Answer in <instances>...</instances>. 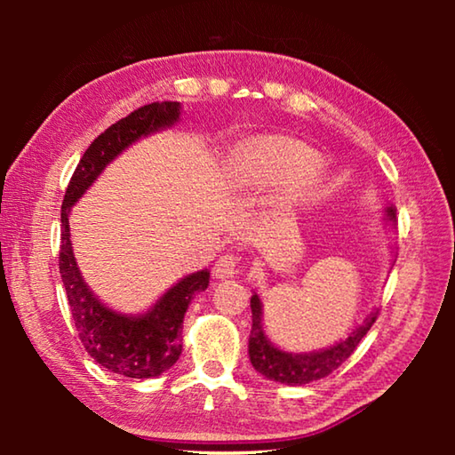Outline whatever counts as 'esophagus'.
Masks as SVG:
<instances>
[{
    "label": "esophagus",
    "mask_w": 455,
    "mask_h": 455,
    "mask_svg": "<svg viewBox=\"0 0 455 455\" xmlns=\"http://www.w3.org/2000/svg\"><path fill=\"white\" fill-rule=\"evenodd\" d=\"M238 255H235V252H227V255H222L217 265H214L212 273L217 279H230V276H235L238 273Z\"/></svg>",
    "instance_id": "obj_1"
}]
</instances>
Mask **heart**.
I'll return each instance as SVG.
<instances>
[{"mask_svg": "<svg viewBox=\"0 0 455 455\" xmlns=\"http://www.w3.org/2000/svg\"><path fill=\"white\" fill-rule=\"evenodd\" d=\"M241 164L251 180L260 187L276 184L291 175L287 198L295 203L309 200L321 182L317 152L295 138H255L241 148Z\"/></svg>", "mask_w": 455, "mask_h": 455, "instance_id": "1", "label": "heart"}]
</instances>
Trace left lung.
I'll use <instances>...</instances> for the list:
<instances>
[{
	"mask_svg": "<svg viewBox=\"0 0 455 455\" xmlns=\"http://www.w3.org/2000/svg\"><path fill=\"white\" fill-rule=\"evenodd\" d=\"M389 219H395L394 209L387 211ZM251 311H252V331L249 339V355L251 363L257 369L260 375H265L267 379L287 383V385H303L309 381H317L333 373L337 367L345 363V359H349L353 351L357 349L361 339L367 335V331L371 329L373 323L379 317V309L369 313V317L363 321V325L357 327L353 333L345 339V341L333 345L325 351L317 353H305V355H292V353H284L281 349L273 347L267 341L260 327V301L259 295L251 297Z\"/></svg>",
	"mask_w": 455,
	"mask_h": 455,
	"instance_id": "8db88e82",
	"label": "left lung"
}]
</instances>
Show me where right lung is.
Wrapping results in <instances>:
<instances>
[{
	"label": "right lung",
	"instance_id": "add662e5",
	"mask_svg": "<svg viewBox=\"0 0 455 455\" xmlns=\"http://www.w3.org/2000/svg\"><path fill=\"white\" fill-rule=\"evenodd\" d=\"M179 102H168V100L152 102L106 128L84 152L61 203V244L58 259L76 331L96 363L118 375L134 377V379L156 377L176 363L182 353L184 313L192 297L209 287L211 273L198 271L184 276L142 317H124V315L114 313L106 309L82 281L72 252L68 212L114 156H118L140 136L171 126L179 120Z\"/></svg>",
	"mask_w": 455,
	"mask_h": 455
}]
</instances>
